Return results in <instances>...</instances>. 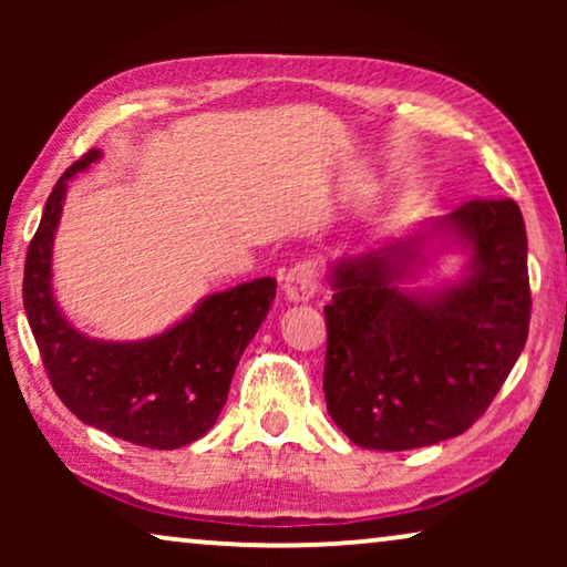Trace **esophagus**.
I'll list each match as a JSON object with an SVG mask.
<instances>
[{
    "mask_svg": "<svg viewBox=\"0 0 567 567\" xmlns=\"http://www.w3.org/2000/svg\"><path fill=\"white\" fill-rule=\"evenodd\" d=\"M320 286V268L315 260H301L286 274L284 293L289 301H309Z\"/></svg>",
    "mask_w": 567,
    "mask_h": 567,
    "instance_id": "34e87169",
    "label": "esophagus"
}]
</instances>
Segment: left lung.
I'll return each mask as SVG.
<instances>
[{"label":"left lung","mask_w":567,"mask_h":567,"mask_svg":"<svg viewBox=\"0 0 567 567\" xmlns=\"http://www.w3.org/2000/svg\"><path fill=\"white\" fill-rule=\"evenodd\" d=\"M436 228L473 252L468 276L439 292L400 290ZM330 281L324 400L363 449L460 436L491 408L529 336L526 227L511 198L464 200L429 231L338 260Z\"/></svg>","instance_id":"obj_1"}]
</instances>
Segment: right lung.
<instances>
[{"instance_id": "add662e5", "label": "right lung", "mask_w": 567, "mask_h": 567, "mask_svg": "<svg viewBox=\"0 0 567 567\" xmlns=\"http://www.w3.org/2000/svg\"><path fill=\"white\" fill-rule=\"evenodd\" d=\"M100 159H76L45 200L30 239L22 305L59 400L82 423L150 449H177L204 436L227 402L245 348L276 299L274 278H255L212 293L159 336L113 343L82 336L66 322L51 291V250L69 177Z\"/></svg>"}]
</instances>
